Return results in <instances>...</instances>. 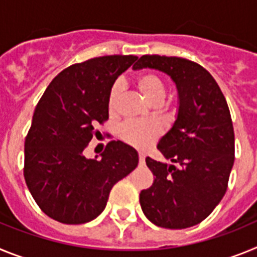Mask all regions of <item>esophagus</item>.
<instances>
[{
	"mask_svg": "<svg viewBox=\"0 0 257 257\" xmlns=\"http://www.w3.org/2000/svg\"><path fill=\"white\" fill-rule=\"evenodd\" d=\"M139 161L140 163L145 162V153H143V152H139Z\"/></svg>",
	"mask_w": 257,
	"mask_h": 257,
	"instance_id": "1",
	"label": "esophagus"
}]
</instances>
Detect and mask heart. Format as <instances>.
<instances>
[{"instance_id":"obj_1","label":"heart","mask_w":257,"mask_h":257,"mask_svg":"<svg viewBox=\"0 0 257 257\" xmlns=\"http://www.w3.org/2000/svg\"><path fill=\"white\" fill-rule=\"evenodd\" d=\"M136 87L143 96L153 105H160L166 96V86L162 78L156 73L147 72L136 77ZM121 97V85L114 83L108 96V109L110 113L117 110ZM161 128L154 122H127L119 130L122 139L136 148H147L160 136Z\"/></svg>"}]
</instances>
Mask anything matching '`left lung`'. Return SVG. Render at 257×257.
Returning <instances> with one entry per match:
<instances>
[{"mask_svg": "<svg viewBox=\"0 0 257 257\" xmlns=\"http://www.w3.org/2000/svg\"><path fill=\"white\" fill-rule=\"evenodd\" d=\"M134 69L161 70L178 88V117L157 148L172 165L145 158L154 175L140 192L144 215L161 228L185 229L222 199L234 163V130L225 97L202 65L176 56L143 55Z\"/></svg>", "mask_w": 257, "mask_h": 257, "instance_id": "left-lung-1", "label": "left lung"}]
</instances>
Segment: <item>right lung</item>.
<instances>
[{
    "label": "right lung",
    "mask_w": 257,
    "mask_h": 257,
    "mask_svg": "<svg viewBox=\"0 0 257 257\" xmlns=\"http://www.w3.org/2000/svg\"><path fill=\"white\" fill-rule=\"evenodd\" d=\"M138 56L108 55L61 70L47 86L24 143V179L36 203L63 224H85L105 208L117 181L139 163L138 152L112 140L100 158L83 152L108 119V96Z\"/></svg>",
    "instance_id": "obj_1"
}]
</instances>
